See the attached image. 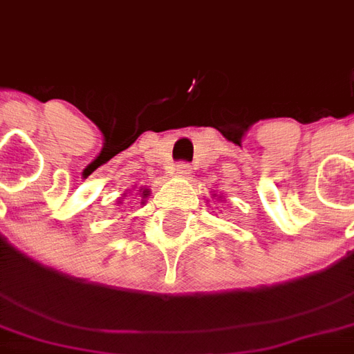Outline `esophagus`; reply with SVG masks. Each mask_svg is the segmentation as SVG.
<instances>
[{
  "instance_id": "esophagus-1",
  "label": "esophagus",
  "mask_w": 354,
  "mask_h": 354,
  "mask_svg": "<svg viewBox=\"0 0 354 354\" xmlns=\"http://www.w3.org/2000/svg\"><path fill=\"white\" fill-rule=\"evenodd\" d=\"M176 172L180 176H189V174H192V167H189L187 162H178Z\"/></svg>"
}]
</instances>
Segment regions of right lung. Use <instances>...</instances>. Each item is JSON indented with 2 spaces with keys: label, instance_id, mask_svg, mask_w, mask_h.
I'll list each match as a JSON object with an SVG mask.
<instances>
[{
  "label": "right lung",
  "instance_id": "obj_1",
  "mask_svg": "<svg viewBox=\"0 0 354 354\" xmlns=\"http://www.w3.org/2000/svg\"><path fill=\"white\" fill-rule=\"evenodd\" d=\"M142 197L146 199V197H147V189H144V193H142Z\"/></svg>",
  "mask_w": 354,
  "mask_h": 354
}]
</instances>
